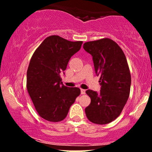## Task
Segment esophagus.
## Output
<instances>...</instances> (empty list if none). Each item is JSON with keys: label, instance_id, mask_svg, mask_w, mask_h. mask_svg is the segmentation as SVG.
Wrapping results in <instances>:
<instances>
[{"label": "esophagus", "instance_id": "obj_1", "mask_svg": "<svg viewBox=\"0 0 152 152\" xmlns=\"http://www.w3.org/2000/svg\"><path fill=\"white\" fill-rule=\"evenodd\" d=\"M81 94H86V90H84V89H81Z\"/></svg>", "mask_w": 152, "mask_h": 152}]
</instances>
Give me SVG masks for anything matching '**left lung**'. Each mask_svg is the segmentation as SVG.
<instances>
[{
	"mask_svg": "<svg viewBox=\"0 0 152 152\" xmlns=\"http://www.w3.org/2000/svg\"><path fill=\"white\" fill-rule=\"evenodd\" d=\"M83 47L93 57L102 86L99 93L86 91L91 104L85 112L92 123L106 124L119 116L129 96L132 80L128 63L120 46L110 38L88 41Z\"/></svg>",
	"mask_w": 152,
	"mask_h": 152,
	"instance_id": "8db88e82",
	"label": "left lung"
}]
</instances>
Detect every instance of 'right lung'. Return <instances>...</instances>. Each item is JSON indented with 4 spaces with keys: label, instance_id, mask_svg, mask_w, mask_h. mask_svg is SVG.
I'll list each match as a JSON object with an SVG mask.
<instances>
[{
    "label": "right lung",
    "instance_id": "obj_1",
    "mask_svg": "<svg viewBox=\"0 0 152 152\" xmlns=\"http://www.w3.org/2000/svg\"><path fill=\"white\" fill-rule=\"evenodd\" d=\"M83 41H70L50 36L36 48L26 76V88L36 111L48 121L58 122L67 116L71 106L81 94L77 87L63 84L60 74Z\"/></svg>",
    "mask_w": 152,
    "mask_h": 152
}]
</instances>
